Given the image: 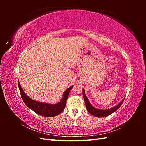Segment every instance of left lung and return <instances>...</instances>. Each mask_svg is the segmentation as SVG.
<instances>
[{"mask_svg": "<svg viewBox=\"0 0 146 146\" xmlns=\"http://www.w3.org/2000/svg\"><path fill=\"white\" fill-rule=\"evenodd\" d=\"M83 96L84 100H85V106H86L87 111L90 114H91L92 115H93L96 117H104L108 116L110 115L111 114H112L113 113H114V111H116V110L121 107V105L123 103V100H124V99H123L120 104H119L115 106V107L111 108V109L107 110H98V109L93 107L91 105L90 102L87 98V97L86 96L84 90H83Z\"/></svg>", "mask_w": 146, "mask_h": 146, "instance_id": "left-lung-1", "label": "left lung"}]
</instances>
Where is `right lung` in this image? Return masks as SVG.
<instances>
[{"mask_svg":"<svg viewBox=\"0 0 146 146\" xmlns=\"http://www.w3.org/2000/svg\"><path fill=\"white\" fill-rule=\"evenodd\" d=\"M18 86L19 88L20 94L21 98L23 99L24 102L27 107L31 109L34 112L39 115L44 117H54L58 115L64 110L66 100L68 98V95L70 90L72 89L73 85L66 90L63 93V98L59 103L56 104H48L46 103L39 102L38 101H35L29 98L26 95L20 85L18 81Z\"/></svg>","mask_w":146,"mask_h":146,"instance_id":"obj_1","label":"right lung"}]
</instances>
